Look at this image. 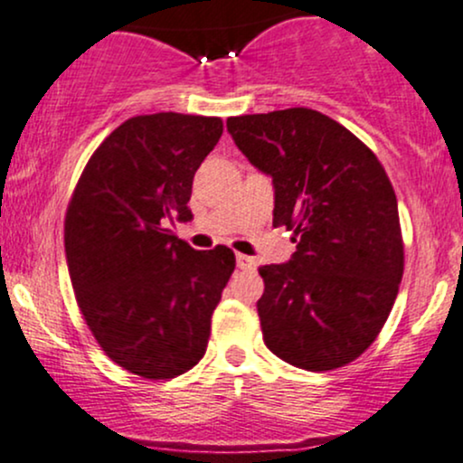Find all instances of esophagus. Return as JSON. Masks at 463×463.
Masks as SVG:
<instances>
[{
    "instance_id": "obj_1",
    "label": "esophagus",
    "mask_w": 463,
    "mask_h": 463,
    "mask_svg": "<svg viewBox=\"0 0 463 463\" xmlns=\"http://www.w3.org/2000/svg\"><path fill=\"white\" fill-rule=\"evenodd\" d=\"M236 264L238 269H242V271H247V269H256V260L245 256V253H236Z\"/></svg>"
}]
</instances>
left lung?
Listing matches in <instances>:
<instances>
[{"label": "left lung", "mask_w": 463, "mask_h": 463, "mask_svg": "<svg viewBox=\"0 0 463 463\" xmlns=\"http://www.w3.org/2000/svg\"><path fill=\"white\" fill-rule=\"evenodd\" d=\"M227 133L271 176L273 227L293 230L298 245L288 262L260 269L264 344L301 370L344 367L373 344L402 279L398 201L385 168L313 109L230 118Z\"/></svg>", "instance_id": "8db88e82"}]
</instances>
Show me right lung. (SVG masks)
I'll list each match as a JSON object with an SVG mask.
<instances>
[{"label":"right lung","instance_id":"obj_1","mask_svg":"<svg viewBox=\"0 0 463 463\" xmlns=\"http://www.w3.org/2000/svg\"><path fill=\"white\" fill-rule=\"evenodd\" d=\"M221 118L127 119L91 155L65 218L80 313L111 361L164 381L205 354L212 313L236 267L232 249L196 251L170 227L192 221V179Z\"/></svg>","mask_w":463,"mask_h":463}]
</instances>
